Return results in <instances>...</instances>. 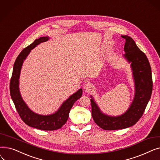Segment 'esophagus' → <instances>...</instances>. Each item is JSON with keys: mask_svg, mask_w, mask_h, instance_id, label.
Listing matches in <instances>:
<instances>
[{"mask_svg": "<svg viewBox=\"0 0 160 160\" xmlns=\"http://www.w3.org/2000/svg\"><path fill=\"white\" fill-rule=\"evenodd\" d=\"M92 88H93V86H92L91 83H86L83 86V90L86 92H89L92 89Z\"/></svg>", "mask_w": 160, "mask_h": 160, "instance_id": "obj_1", "label": "esophagus"}]
</instances>
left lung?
I'll use <instances>...</instances> for the list:
<instances>
[{
	"label": "left lung",
	"instance_id": "1",
	"mask_svg": "<svg viewBox=\"0 0 160 160\" xmlns=\"http://www.w3.org/2000/svg\"><path fill=\"white\" fill-rule=\"evenodd\" d=\"M121 37L126 39L123 57L130 63L135 93L128 110L118 116L103 113L91 95L92 117L98 127L106 130L124 129L135 124L143 114L152 91V71L147 57L132 38L127 35Z\"/></svg>",
	"mask_w": 160,
	"mask_h": 160
}]
</instances>
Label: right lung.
<instances>
[{"mask_svg":"<svg viewBox=\"0 0 160 160\" xmlns=\"http://www.w3.org/2000/svg\"><path fill=\"white\" fill-rule=\"evenodd\" d=\"M49 39L48 36L41 37L22 50L15 62L10 86L12 99L22 120L29 127L42 130H55L62 128L69 118V112L74 103L82 95V89L80 88L65 100L55 113L47 115L33 112L24 101L19 90V78L24 61L31 50Z\"/></svg>","mask_w":160,"mask_h":160,"instance_id":"obj_1","label":"right lung"}]
</instances>
